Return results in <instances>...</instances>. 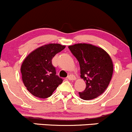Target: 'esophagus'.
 I'll return each mask as SVG.
<instances>
[{
  "label": "esophagus",
  "mask_w": 132,
  "mask_h": 132,
  "mask_svg": "<svg viewBox=\"0 0 132 132\" xmlns=\"http://www.w3.org/2000/svg\"><path fill=\"white\" fill-rule=\"evenodd\" d=\"M68 79L70 80H76V77H75L74 76H73V75H69V76H68Z\"/></svg>",
  "instance_id": "34e87169"
}]
</instances>
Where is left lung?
Here are the masks:
<instances>
[{
	"label": "left lung",
	"instance_id": "left-lung-1",
	"mask_svg": "<svg viewBox=\"0 0 132 132\" xmlns=\"http://www.w3.org/2000/svg\"><path fill=\"white\" fill-rule=\"evenodd\" d=\"M80 65V77L86 87L79 92L80 97L90 100L103 94L108 86L113 72L111 57L101 48L90 44L78 43L69 46Z\"/></svg>",
	"mask_w": 132,
	"mask_h": 132
}]
</instances>
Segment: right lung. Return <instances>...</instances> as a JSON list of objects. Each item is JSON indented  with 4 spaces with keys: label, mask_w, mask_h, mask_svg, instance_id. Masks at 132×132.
I'll return each instance as SVG.
<instances>
[{
    "label": "right lung",
    "mask_w": 132,
    "mask_h": 132,
    "mask_svg": "<svg viewBox=\"0 0 132 132\" xmlns=\"http://www.w3.org/2000/svg\"><path fill=\"white\" fill-rule=\"evenodd\" d=\"M65 48L56 43L43 45L29 53L23 61L21 68L22 81L33 96L47 98L62 83L63 79L56 75L52 60Z\"/></svg>",
    "instance_id": "right-lung-1"
}]
</instances>
